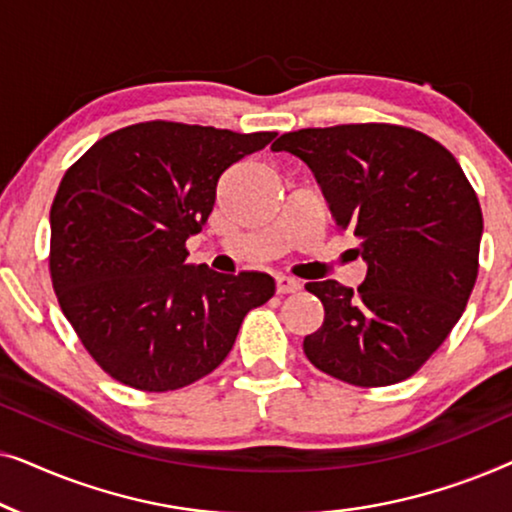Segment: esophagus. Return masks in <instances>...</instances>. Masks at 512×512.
Instances as JSON below:
<instances>
[{
  "instance_id": "esophagus-1",
  "label": "esophagus",
  "mask_w": 512,
  "mask_h": 512,
  "mask_svg": "<svg viewBox=\"0 0 512 512\" xmlns=\"http://www.w3.org/2000/svg\"><path fill=\"white\" fill-rule=\"evenodd\" d=\"M275 284H277V293H296V291L303 289V284H300L298 279L284 277V275H279L275 279Z\"/></svg>"
}]
</instances>
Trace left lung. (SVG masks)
<instances>
[{
	"instance_id": "1",
	"label": "left lung",
	"mask_w": 512,
	"mask_h": 512,
	"mask_svg": "<svg viewBox=\"0 0 512 512\" xmlns=\"http://www.w3.org/2000/svg\"><path fill=\"white\" fill-rule=\"evenodd\" d=\"M275 151L310 167L368 265L356 291L305 284L324 305L305 356L354 387L408 380L450 335L478 279L482 209L464 170L436 139L389 123L286 132Z\"/></svg>"
}]
</instances>
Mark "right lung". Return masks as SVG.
<instances>
[{"label":"right lung","instance_id":"add662e5","mask_svg":"<svg viewBox=\"0 0 512 512\" xmlns=\"http://www.w3.org/2000/svg\"><path fill=\"white\" fill-rule=\"evenodd\" d=\"M275 137L146 121L102 137L65 172L48 268L67 321L114 380L156 394L198 382L247 312L275 296L265 272L186 263L221 174Z\"/></svg>","mask_w":512,"mask_h":512}]
</instances>
